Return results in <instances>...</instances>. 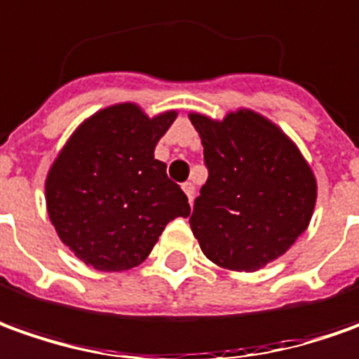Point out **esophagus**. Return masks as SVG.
<instances>
[{
	"label": "esophagus",
	"instance_id": "34e87169",
	"mask_svg": "<svg viewBox=\"0 0 359 359\" xmlns=\"http://www.w3.org/2000/svg\"><path fill=\"white\" fill-rule=\"evenodd\" d=\"M182 189L185 191V195H187V199H189V203L194 201V195H195V185L191 184V182H185L184 185H182Z\"/></svg>",
	"mask_w": 359,
	"mask_h": 359
}]
</instances>
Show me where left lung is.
<instances>
[{"instance_id": "obj_1", "label": "left lung", "mask_w": 359, "mask_h": 359, "mask_svg": "<svg viewBox=\"0 0 359 359\" xmlns=\"http://www.w3.org/2000/svg\"><path fill=\"white\" fill-rule=\"evenodd\" d=\"M209 177L189 224L212 264L256 271L307 231L316 180L293 140L271 121L238 109L222 121L191 113Z\"/></svg>"}]
</instances>
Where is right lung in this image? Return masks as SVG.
Listing matches in <instances>:
<instances>
[{
    "instance_id": "1",
    "label": "right lung",
    "mask_w": 359,
    "mask_h": 359,
    "mask_svg": "<svg viewBox=\"0 0 359 359\" xmlns=\"http://www.w3.org/2000/svg\"><path fill=\"white\" fill-rule=\"evenodd\" d=\"M177 117L118 103L86 118L46 175V209L60 241L100 271L144 262L165 224L191 209L154 148Z\"/></svg>"
}]
</instances>
